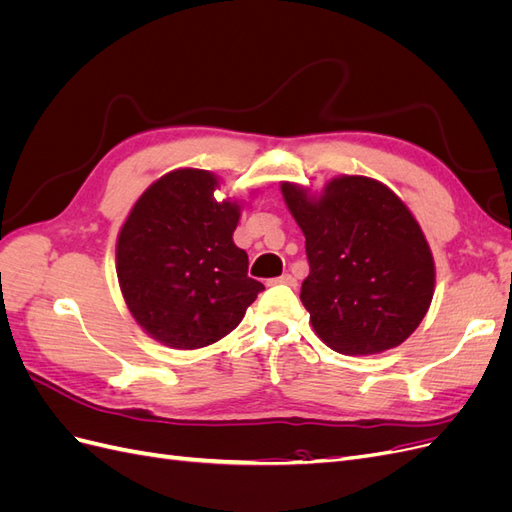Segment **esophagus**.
Instances as JSON below:
<instances>
[{"mask_svg": "<svg viewBox=\"0 0 512 512\" xmlns=\"http://www.w3.org/2000/svg\"><path fill=\"white\" fill-rule=\"evenodd\" d=\"M273 284H286V286H297V280L290 273H284L282 277H277V280H273Z\"/></svg>", "mask_w": 512, "mask_h": 512, "instance_id": "34e87169", "label": "esophagus"}]
</instances>
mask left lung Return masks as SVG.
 I'll return each mask as SVG.
<instances>
[{
  "instance_id": "1",
  "label": "left lung",
  "mask_w": 512,
  "mask_h": 512,
  "mask_svg": "<svg viewBox=\"0 0 512 512\" xmlns=\"http://www.w3.org/2000/svg\"><path fill=\"white\" fill-rule=\"evenodd\" d=\"M280 190L305 235L301 301L314 333L348 356L404 344L436 290L431 247L404 200L363 175L333 177L320 192L294 181Z\"/></svg>"
}]
</instances>
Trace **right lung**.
Returning a JSON list of instances; mask_svg holds the SVG:
<instances>
[{
    "label": "right lung",
    "mask_w": 512,
    "mask_h": 512,
    "mask_svg": "<svg viewBox=\"0 0 512 512\" xmlns=\"http://www.w3.org/2000/svg\"><path fill=\"white\" fill-rule=\"evenodd\" d=\"M220 177L177 168L153 181L123 220L117 280L134 322L175 350L205 348L243 320L260 290L232 241L243 200H215Z\"/></svg>",
    "instance_id": "add662e5"
}]
</instances>
